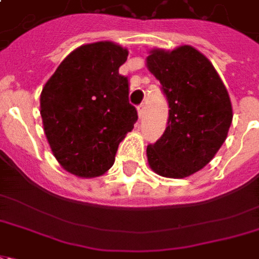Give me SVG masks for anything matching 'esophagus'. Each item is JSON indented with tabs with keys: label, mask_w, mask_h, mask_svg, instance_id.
Returning a JSON list of instances; mask_svg holds the SVG:
<instances>
[{
	"label": "esophagus",
	"mask_w": 259,
	"mask_h": 259,
	"mask_svg": "<svg viewBox=\"0 0 259 259\" xmlns=\"http://www.w3.org/2000/svg\"><path fill=\"white\" fill-rule=\"evenodd\" d=\"M138 114H139V117L145 114V104H141L138 106Z\"/></svg>",
	"instance_id": "34e87169"
}]
</instances>
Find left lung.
Listing matches in <instances>:
<instances>
[{
    "mask_svg": "<svg viewBox=\"0 0 259 259\" xmlns=\"http://www.w3.org/2000/svg\"><path fill=\"white\" fill-rule=\"evenodd\" d=\"M169 104L162 137L147 146L155 174L182 179L201 170L227 139L232 122L228 91L213 64L192 46L153 49L146 58Z\"/></svg>",
    "mask_w": 259,
    "mask_h": 259,
    "instance_id": "8db88e82",
    "label": "left lung"
}]
</instances>
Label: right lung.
<instances>
[{
    "instance_id": "add662e5",
    "label": "right lung",
    "mask_w": 259,
    "mask_h": 259,
    "mask_svg": "<svg viewBox=\"0 0 259 259\" xmlns=\"http://www.w3.org/2000/svg\"><path fill=\"white\" fill-rule=\"evenodd\" d=\"M127 57V49L109 40L83 45L64 58L40 93L45 135L69 174L104 175L137 122L128 77L118 73Z\"/></svg>"
}]
</instances>
